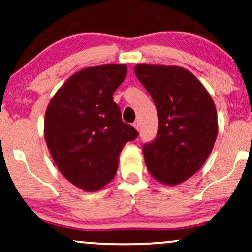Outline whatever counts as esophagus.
Wrapping results in <instances>:
<instances>
[{
	"label": "esophagus",
	"instance_id": "34e87169",
	"mask_svg": "<svg viewBox=\"0 0 252 252\" xmlns=\"http://www.w3.org/2000/svg\"><path fill=\"white\" fill-rule=\"evenodd\" d=\"M132 126H135L136 130H138V131H139V129H141V123H139V121H135Z\"/></svg>",
	"mask_w": 252,
	"mask_h": 252
}]
</instances>
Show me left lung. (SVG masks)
Wrapping results in <instances>:
<instances>
[{"mask_svg": "<svg viewBox=\"0 0 252 252\" xmlns=\"http://www.w3.org/2000/svg\"><path fill=\"white\" fill-rule=\"evenodd\" d=\"M135 74L151 95L159 120L154 142L143 146L146 167L165 185H179L211 155L218 136L214 101L193 73L179 66H135Z\"/></svg>", "mask_w": 252, "mask_h": 252, "instance_id": "1", "label": "left lung"}]
</instances>
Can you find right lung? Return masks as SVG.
<instances>
[{"label":"right lung","instance_id":"1","mask_svg":"<svg viewBox=\"0 0 252 252\" xmlns=\"http://www.w3.org/2000/svg\"><path fill=\"white\" fill-rule=\"evenodd\" d=\"M126 72V65L116 63L81 69L47 106L44 137L50 154L63 176L86 192L113 180L123 146L138 136L113 100Z\"/></svg>","mask_w":252,"mask_h":252}]
</instances>
